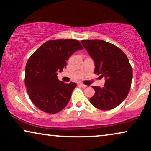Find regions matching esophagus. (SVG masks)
<instances>
[{
    "instance_id": "obj_1",
    "label": "esophagus",
    "mask_w": 151,
    "mask_h": 151,
    "mask_svg": "<svg viewBox=\"0 0 151 151\" xmlns=\"http://www.w3.org/2000/svg\"><path fill=\"white\" fill-rule=\"evenodd\" d=\"M79 85L80 86H82V88H85V87H86V85H85V84H82V83H79Z\"/></svg>"
}]
</instances>
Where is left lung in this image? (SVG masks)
Listing matches in <instances>:
<instances>
[{"label": "left lung", "instance_id": "left-lung-1", "mask_svg": "<svg viewBox=\"0 0 151 151\" xmlns=\"http://www.w3.org/2000/svg\"><path fill=\"white\" fill-rule=\"evenodd\" d=\"M81 42L95 63L94 73L104 76L102 88L93 86L95 94L90 102L100 110H110L120 104L129 94L133 71L129 59L120 49L102 40Z\"/></svg>", "mask_w": 151, "mask_h": 151}]
</instances>
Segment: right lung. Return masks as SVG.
<instances>
[{
    "mask_svg": "<svg viewBox=\"0 0 151 151\" xmlns=\"http://www.w3.org/2000/svg\"><path fill=\"white\" fill-rule=\"evenodd\" d=\"M83 49L76 39L51 40L41 45L28 59L24 84L34 104L47 113H56L69 102L76 83L60 81L57 71L66 68L69 58Z\"/></svg>",
    "mask_w": 151,
    "mask_h": 151,
    "instance_id": "add662e5",
    "label": "right lung"
}]
</instances>
